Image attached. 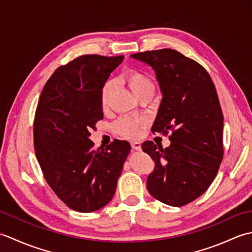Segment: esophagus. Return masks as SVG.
I'll return each instance as SVG.
<instances>
[{
  "instance_id": "esophagus-1",
  "label": "esophagus",
  "mask_w": 252,
  "mask_h": 252,
  "mask_svg": "<svg viewBox=\"0 0 252 252\" xmlns=\"http://www.w3.org/2000/svg\"><path fill=\"white\" fill-rule=\"evenodd\" d=\"M131 146L133 149H135V151H141V143L140 142H131Z\"/></svg>"
}]
</instances>
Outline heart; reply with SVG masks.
Returning <instances> with one entry per match:
<instances>
[{"mask_svg": "<svg viewBox=\"0 0 252 252\" xmlns=\"http://www.w3.org/2000/svg\"><path fill=\"white\" fill-rule=\"evenodd\" d=\"M125 81L134 96L143 92H154V84L146 73L140 70H129L125 74ZM114 90V82L107 81L100 91V105L105 107L108 104L110 95ZM145 125L143 120H135L131 118H123L114 126V130L118 135L125 138H136L140 136L142 127Z\"/></svg>", "mask_w": 252, "mask_h": 252, "instance_id": "obj_1", "label": "heart"}]
</instances>
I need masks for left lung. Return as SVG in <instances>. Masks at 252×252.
I'll return each mask as SVG.
<instances>
[{
	"label": "left lung",
	"instance_id": "1",
	"mask_svg": "<svg viewBox=\"0 0 252 252\" xmlns=\"http://www.w3.org/2000/svg\"><path fill=\"white\" fill-rule=\"evenodd\" d=\"M131 57L154 69L162 94L152 131L171 132L164 149L143 143V152L155 162L147 189L165 205H187L211 185L223 158L224 118L215 84L205 68L175 50Z\"/></svg>",
	"mask_w": 252,
	"mask_h": 252
}]
</instances>
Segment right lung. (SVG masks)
Listing matches in <instances>:
<instances>
[{
	"mask_svg": "<svg viewBox=\"0 0 252 252\" xmlns=\"http://www.w3.org/2000/svg\"><path fill=\"white\" fill-rule=\"evenodd\" d=\"M123 56L83 55L57 68L42 90L33 138L37 161L57 197L79 212L103 208L115 195L131 151L126 141L94 148L91 129L103 119L100 91Z\"/></svg>",
	"mask_w": 252,
	"mask_h": 252,
	"instance_id": "right-lung-1",
	"label": "right lung"
}]
</instances>
